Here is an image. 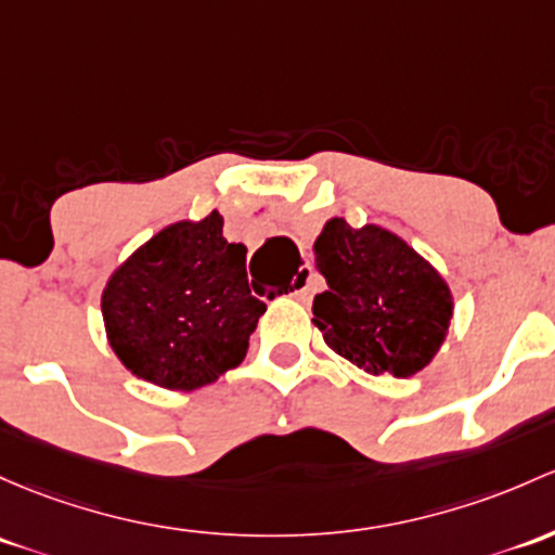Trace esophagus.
<instances>
[{
    "label": "esophagus",
    "instance_id": "obj_1",
    "mask_svg": "<svg viewBox=\"0 0 555 555\" xmlns=\"http://www.w3.org/2000/svg\"><path fill=\"white\" fill-rule=\"evenodd\" d=\"M311 276H313V268L311 266H302L300 271L295 273L293 297H297V300H306V297H308V289H311Z\"/></svg>",
    "mask_w": 555,
    "mask_h": 555
}]
</instances>
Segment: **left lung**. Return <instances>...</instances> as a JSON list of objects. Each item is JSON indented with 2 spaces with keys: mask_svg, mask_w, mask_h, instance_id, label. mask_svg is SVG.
<instances>
[{
  "mask_svg": "<svg viewBox=\"0 0 555 555\" xmlns=\"http://www.w3.org/2000/svg\"><path fill=\"white\" fill-rule=\"evenodd\" d=\"M326 289L313 297V324L330 351L366 375L423 372L444 346L454 297L439 268L383 225L330 218L313 242Z\"/></svg>",
  "mask_w": 555,
  "mask_h": 555,
  "instance_id": "1",
  "label": "left lung"
}]
</instances>
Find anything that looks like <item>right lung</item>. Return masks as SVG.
I'll list each match as a JSON object with an SVG mask.
<instances>
[{
    "label": "right lung",
    "instance_id": "right-lung-1",
    "mask_svg": "<svg viewBox=\"0 0 555 555\" xmlns=\"http://www.w3.org/2000/svg\"><path fill=\"white\" fill-rule=\"evenodd\" d=\"M111 351L127 372L167 390H199L244 361L266 313L247 282V247L223 215L178 220L111 271L101 295Z\"/></svg>",
    "mask_w": 555,
    "mask_h": 555
}]
</instances>
